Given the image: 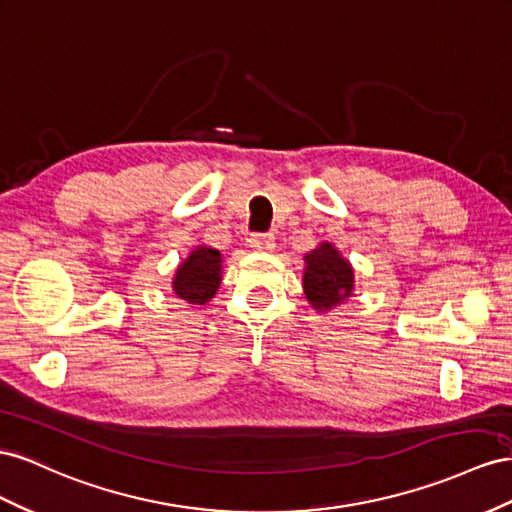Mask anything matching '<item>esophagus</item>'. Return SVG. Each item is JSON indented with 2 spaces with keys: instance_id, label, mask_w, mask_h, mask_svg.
Masks as SVG:
<instances>
[{
  "instance_id": "34e87169",
  "label": "esophagus",
  "mask_w": 512,
  "mask_h": 512,
  "mask_svg": "<svg viewBox=\"0 0 512 512\" xmlns=\"http://www.w3.org/2000/svg\"><path fill=\"white\" fill-rule=\"evenodd\" d=\"M248 244H251L253 251L270 253V251H274L276 238L272 236V233H255V236H251V240H248Z\"/></svg>"
}]
</instances>
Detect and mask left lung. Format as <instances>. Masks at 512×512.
Returning <instances> with one entry per match:
<instances>
[{
    "instance_id": "1",
    "label": "left lung",
    "mask_w": 512,
    "mask_h": 512,
    "mask_svg": "<svg viewBox=\"0 0 512 512\" xmlns=\"http://www.w3.org/2000/svg\"><path fill=\"white\" fill-rule=\"evenodd\" d=\"M354 268L330 242L304 255L302 289L315 311H332L354 296Z\"/></svg>"
}]
</instances>
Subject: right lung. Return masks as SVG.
Returning a JSON list of instances; mask_svg holds the SVG:
<instances>
[{
	"label": "right lung",
	"mask_w": 512,
	"mask_h": 512,
	"mask_svg": "<svg viewBox=\"0 0 512 512\" xmlns=\"http://www.w3.org/2000/svg\"><path fill=\"white\" fill-rule=\"evenodd\" d=\"M223 281V255L212 246H195L173 274V294L188 306L208 304Z\"/></svg>",
	"instance_id": "1"
}]
</instances>
